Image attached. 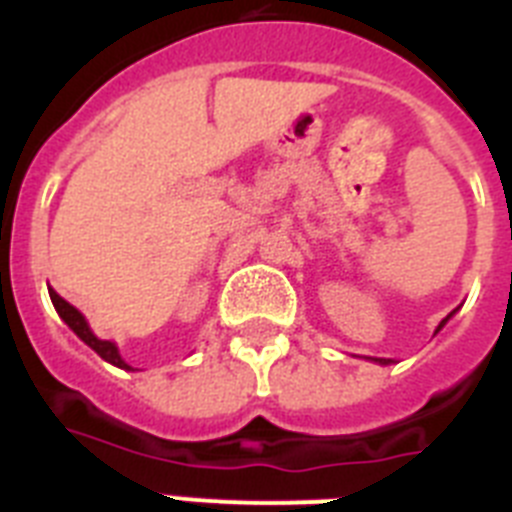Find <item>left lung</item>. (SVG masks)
Here are the masks:
<instances>
[{"label": "left lung", "mask_w": 512, "mask_h": 512, "mask_svg": "<svg viewBox=\"0 0 512 512\" xmlns=\"http://www.w3.org/2000/svg\"><path fill=\"white\" fill-rule=\"evenodd\" d=\"M451 315H454V312H451ZM451 315H449V318H451ZM449 318H443V320H441V325H438V328H436V330H441V328H443V325H446V320H449ZM374 361H379V364H390V361H392V359H374Z\"/></svg>", "instance_id": "obj_1"}]
</instances>
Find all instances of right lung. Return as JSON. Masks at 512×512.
Masks as SVG:
<instances>
[{
  "label": "right lung",
  "mask_w": 512,
  "mask_h": 512,
  "mask_svg": "<svg viewBox=\"0 0 512 512\" xmlns=\"http://www.w3.org/2000/svg\"><path fill=\"white\" fill-rule=\"evenodd\" d=\"M48 295H51L53 307H56V312H58V315H61L63 323L69 325V328L74 330V333L81 338V341L87 343L89 348H94V351H97V354L102 356L104 361H110V364L120 366V369H125V372H133V366H128V364H125V361H122V356H120V351H117L115 343H112V341H102V338L94 336L92 328H89V323H87V318H84V315H81V312L76 310L74 305H69V302L63 300V297L58 295L56 289H48Z\"/></svg>",
  "instance_id": "add662e5"
}]
</instances>
